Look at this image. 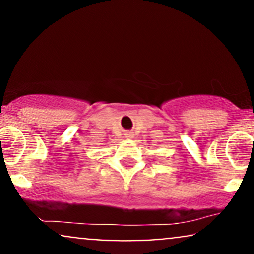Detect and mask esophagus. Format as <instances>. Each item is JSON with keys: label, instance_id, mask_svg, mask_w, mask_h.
<instances>
[{"label": "esophagus", "instance_id": "34e87169", "mask_svg": "<svg viewBox=\"0 0 254 254\" xmlns=\"http://www.w3.org/2000/svg\"><path fill=\"white\" fill-rule=\"evenodd\" d=\"M125 137H127V138H131V137H132V133H131V132H125Z\"/></svg>", "mask_w": 254, "mask_h": 254}]
</instances>
